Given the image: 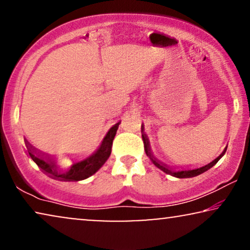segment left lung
Masks as SVG:
<instances>
[{"label":"left lung","mask_w":250,"mask_h":250,"mask_svg":"<svg viewBox=\"0 0 250 250\" xmlns=\"http://www.w3.org/2000/svg\"><path fill=\"white\" fill-rule=\"evenodd\" d=\"M141 132H142V140H143V143H145V150H146V156L149 157L150 160H151L153 165H155L156 167H158V168L160 170H163L164 173L166 174H169V175L172 176H175V177H179V179H183V177H193V176H197V175H200V174H203L204 172H206V170H208L209 168H211L215 164H216L218 160H220L222 157L224 156L225 151H227V148L228 146H225L223 151H222V153L218 157H216L213 162H210L209 164H206V165L201 166V167H198V168H181L179 170H175V168L174 167H170L168 165H166V164H164L163 162H160V160H158L156 158L155 156L152 155L151 152V149H150V142H149V139L148 136L146 135L145 133V126H141Z\"/></svg>","instance_id":"left-lung-1"}]
</instances>
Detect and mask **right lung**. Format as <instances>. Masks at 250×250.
I'll return each mask as SVG.
<instances>
[{
    "label": "right lung",
    "mask_w": 250,
    "mask_h": 250,
    "mask_svg": "<svg viewBox=\"0 0 250 250\" xmlns=\"http://www.w3.org/2000/svg\"><path fill=\"white\" fill-rule=\"evenodd\" d=\"M121 122L116 123L107 132V134L102 140L101 145L99 148L92 153L91 156L86 157L85 159H82L80 162L74 163L69 168L62 170L60 166L58 165L57 160L54 157L46 155L40 150H37L35 146H33L30 143L25 139L26 148L28 151L30 158L37 164L43 172L49 174L50 176L58 179L60 181H82L87 179L97 173L99 169L104 166V164L107 162L111 153V146L114 138L117 132L118 126Z\"/></svg>",
    "instance_id": "add662e5"
}]
</instances>
